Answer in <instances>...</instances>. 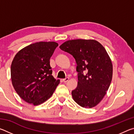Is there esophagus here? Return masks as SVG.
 I'll return each instance as SVG.
<instances>
[{"label": "esophagus", "mask_w": 134, "mask_h": 134, "mask_svg": "<svg viewBox=\"0 0 134 134\" xmlns=\"http://www.w3.org/2000/svg\"><path fill=\"white\" fill-rule=\"evenodd\" d=\"M69 80V79L68 78V77H67V78H65V79H63V80H62V81H63V82L64 83H66L67 81Z\"/></svg>", "instance_id": "1"}]
</instances>
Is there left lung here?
Instances as JSON below:
<instances>
[{"instance_id":"obj_1","label":"left lung","mask_w":134,"mask_h":134,"mask_svg":"<svg viewBox=\"0 0 134 134\" xmlns=\"http://www.w3.org/2000/svg\"><path fill=\"white\" fill-rule=\"evenodd\" d=\"M62 50L76 60L78 83L71 94L74 100L85 108H92L100 102L109 87L113 67L103 45L96 40H73L63 43Z\"/></svg>"}]
</instances>
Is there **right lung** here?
Returning <instances> with one entry per match:
<instances>
[{"mask_svg":"<svg viewBox=\"0 0 134 134\" xmlns=\"http://www.w3.org/2000/svg\"><path fill=\"white\" fill-rule=\"evenodd\" d=\"M58 44L39 42L31 44L16 54L10 67L13 87L26 102L34 106L48 100L60 80L52 76L49 60Z\"/></svg>","mask_w":134,"mask_h":134,"instance_id":"right-lung-1","label":"right lung"}]
</instances>
